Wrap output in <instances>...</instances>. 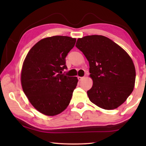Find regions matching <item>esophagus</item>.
Wrapping results in <instances>:
<instances>
[{"mask_svg": "<svg viewBox=\"0 0 146 146\" xmlns=\"http://www.w3.org/2000/svg\"><path fill=\"white\" fill-rule=\"evenodd\" d=\"M83 78V77H80V76H78V80H79V81H81V80H82Z\"/></svg>", "mask_w": 146, "mask_h": 146, "instance_id": "34e87169", "label": "esophagus"}]
</instances>
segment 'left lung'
<instances>
[{"instance_id":"obj_1","label":"left lung","mask_w":146,"mask_h":146,"mask_svg":"<svg viewBox=\"0 0 146 146\" xmlns=\"http://www.w3.org/2000/svg\"><path fill=\"white\" fill-rule=\"evenodd\" d=\"M76 47L87 59L93 85L87 92L93 104L113 110L124 103L135 86V69L131 56L107 37L86 36L77 39Z\"/></svg>"}]
</instances>
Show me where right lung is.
Instances as JSON below:
<instances>
[{
    "label": "right lung",
    "instance_id": "1",
    "mask_svg": "<svg viewBox=\"0 0 146 146\" xmlns=\"http://www.w3.org/2000/svg\"><path fill=\"white\" fill-rule=\"evenodd\" d=\"M76 42L68 36L42 39L33 46L23 62L21 82L23 92L36 109L46 115L63 111L72 97L77 77L64 76L65 58Z\"/></svg>",
    "mask_w": 146,
    "mask_h": 146
}]
</instances>
